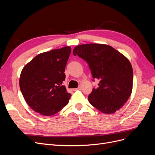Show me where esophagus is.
<instances>
[{"mask_svg": "<svg viewBox=\"0 0 155 155\" xmlns=\"http://www.w3.org/2000/svg\"><path fill=\"white\" fill-rule=\"evenodd\" d=\"M81 87H79L76 88H74V91H78V90H81Z\"/></svg>", "mask_w": 155, "mask_h": 155, "instance_id": "esophagus-1", "label": "esophagus"}]
</instances>
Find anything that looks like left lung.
<instances>
[{
    "mask_svg": "<svg viewBox=\"0 0 155 155\" xmlns=\"http://www.w3.org/2000/svg\"><path fill=\"white\" fill-rule=\"evenodd\" d=\"M74 55L86 61L93 79L100 81L88 96L90 104L105 114L114 113L128 100L133 90V72L129 59L104 44L78 45Z\"/></svg>",
    "mask_w": 155,
    "mask_h": 155,
    "instance_id": "1",
    "label": "left lung"
}]
</instances>
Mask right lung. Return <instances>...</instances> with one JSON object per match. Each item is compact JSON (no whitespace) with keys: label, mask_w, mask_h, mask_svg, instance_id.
Instances as JSON below:
<instances>
[{"label":"right lung","mask_w":155,"mask_h":155,"mask_svg":"<svg viewBox=\"0 0 155 155\" xmlns=\"http://www.w3.org/2000/svg\"><path fill=\"white\" fill-rule=\"evenodd\" d=\"M70 46L38 54L22 68L19 85L27 104L43 116H52L69 101L71 94L63 85Z\"/></svg>","instance_id":"add662e5"}]
</instances>
